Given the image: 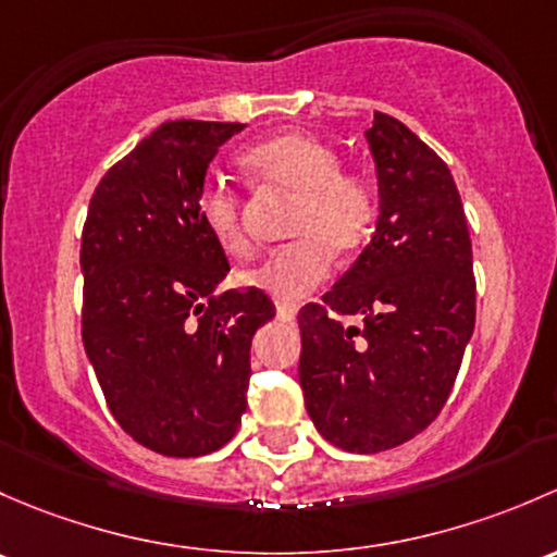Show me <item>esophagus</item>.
Wrapping results in <instances>:
<instances>
[{
	"label": "esophagus",
	"instance_id": "esophagus-1",
	"mask_svg": "<svg viewBox=\"0 0 557 557\" xmlns=\"http://www.w3.org/2000/svg\"><path fill=\"white\" fill-rule=\"evenodd\" d=\"M276 317H278L281 321H295L297 308L289 306V302H276Z\"/></svg>",
	"mask_w": 557,
	"mask_h": 557
}]
</instances>
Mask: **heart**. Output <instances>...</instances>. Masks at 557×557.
<instances>
[{"mask_svg":"<svg viewBox=\"0 0 557 557\" xmlns=\"http://www.w3.org/2000/svg\"><path fill=\"white\" fill-rule=\"evenodd\" d=\"M240 165L257 187L297 195L289 216L295 240L246 268L240 281L281 302L300 300L326 278L332 251L354 255L370 236L377 216L375 187L367 176L343 171L335 147L297 131L249 147L240 154ZM198 216L225 255L244 257L249 251L244 206L225 182L211 180L200 187Z\"/></svg>","mask_w":557,"mask_h":557,"instance_id":"obj_1","label":"heart"}]
</instances>
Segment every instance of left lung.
<instances>
[{
  "label": "left lung",
  "mask_w": 557,
  "mask_h": 557,
  "mask_svg": "<svg viewBox=\"0 0 557 557\" xmlns=\"http://www.w3.org/2000/svg\"><path fill=\"white\" fill-rule=\"evenodd\" d=\"M364 136L377 174L375 233L297 317L306 410L348 453L421 434L448 403L474 332L472 240L448 165L383 112ZM341 315L363 324L346 327Z\"/></svg>",
  "instance_id": "1"
}]
</instances>
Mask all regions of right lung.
Listing matches in <instances>:
<instances>
[{"label":"right lung","instance_id":"1","mask_svg":"<svg viewBox=\"0 0 557 557\" xmlns=\"http://www.w3.org/2000/svg\"><path fill=\"white\" fill-rule=\"evenodd\" d=\"M240 123L171 120L107 171L83 227V343L114 421L160 456L220 450L238 432L251 337L276 317L206 233V169Z\"/></svg>","mask_w":557,"mask_h":557}]
</instances>
